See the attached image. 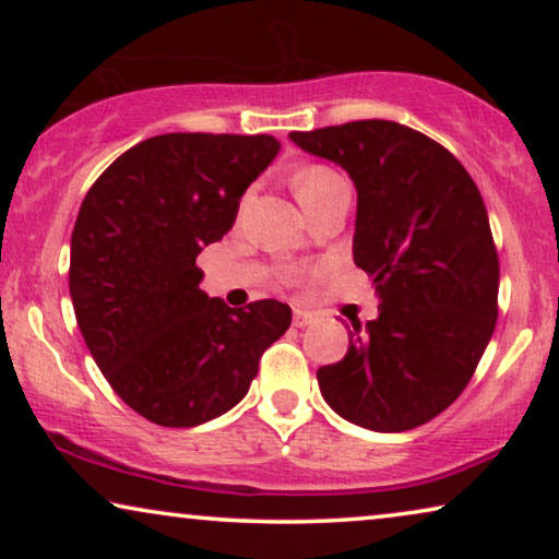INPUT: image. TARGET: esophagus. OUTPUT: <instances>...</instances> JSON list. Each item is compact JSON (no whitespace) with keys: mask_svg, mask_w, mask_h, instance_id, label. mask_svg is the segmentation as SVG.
I'll use <instances>...</instances> for the list:
<instances>
[{"mask_svg":"<svg viewBox=\"0 0 559 559\" xmlns=\"http://www.w3.org/2000/svg\"><path fill=\"white\" fill-rule=\"evenodd\" d=\"M293 323H295V328H308V325L316 323V316H312V312H308V310H295Z\"/></svg>","mask_w":559,"mask_h":559,"instance_id":"1","label":"esophagus"}]
</instances>
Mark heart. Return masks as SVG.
Segmentation results:
<instances>
[{
    "mask_svg": "<svg viewBox=\"0 0 559 559\" xmlns=\"http://www.w3.org/2000/svg\"><path fill=\"white\" fill-rule=\"evenodd\" d=\"M338 186H346V182H343L338 173L325 165H308L295 175V193L300 198L302 209H308V205L320 201V198Z\"/></svg>",
    "mask_w": 559,
    "mask_h": 559,
    "instance_id": "heart-1",
    "label": "heart"
}]
</instances>
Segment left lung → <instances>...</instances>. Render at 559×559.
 Segmentation results:
<instances>
[{
  "instance_id": "8db88e82",
  "label": "left lung",
  "mask_w": 559,
  "mask_h": 559,
  "mask_svg": "<svg viewBox=\"0 0 559 559\" xmlns=\"http://www.w3.org/2000/svg\"><path fill=\"white\" fill-rule=\"evenodd\" d=\"M354 180V262L379 316L354 323L346 356L320 366L343 419L404 432L438 417L476 371L499 316V254L476 182L423 132L384 119L289 134Z\"/></svg>"
}]
</instances>
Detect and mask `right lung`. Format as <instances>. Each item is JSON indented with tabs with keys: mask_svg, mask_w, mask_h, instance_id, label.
I'll return each mask as SVG.
<instances>
[{
	"mask_svg": "<svg viewBox=\"0 0 559 559\" xmlns=\"http://www.w3.org/2000/svg\"><path fill=\"white\" fill-rule=\"evenodd\" d=\"M280 152L270 134L150 136L106 167L71 236V300L114 392L150 423L195 427L239 404L289 328L277 300L234 310L201 289L195 257L231 231Z\"/></svg>",
	"mask_w": 559,
	"mask_h": 559,
	"instance_id": "right-lung-1",
	"label": "right lung"
}]
</instances>
